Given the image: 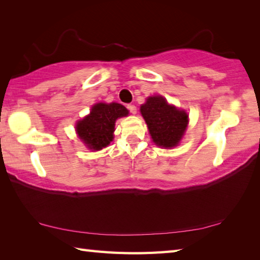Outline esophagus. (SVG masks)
Wrapping results in <instances>:
<instances>
[{
  "label": "esophagus",
  "instance_id": "34e87169",
  "mask_svg": "<svg viewBox=\"0 0 260 260\" xmlns=\"http://www.w3.org/2000/svg\"><path fill=\"white\" fill-rule=\"evenodd\" d=\"M127 109H128L132 114H136V112H137L135 105H131V104L127 105Z\"/></svg>",
  "mask_w": 260,
  "mask_h": 260
}]
</instances>
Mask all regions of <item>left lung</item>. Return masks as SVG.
Instances as JSON below:
<instances>
[{"label":"left lung","instance_id":"obj_1","mask_svg":"<svg viewBox=\"0 0 260 260\" xmlns=\"http://www.w3.org/2000/svg\"><path fill=\"white\" fill-rule=\"evenodd\" d=\"M153 142L162 147L178 145L187 125V114L171 106L161 96L150 97L141 106Z\"/></svg>","mask_w":260,"mask_h":260}]
</instances>
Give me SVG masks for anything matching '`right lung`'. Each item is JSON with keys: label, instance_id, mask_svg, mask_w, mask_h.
Masks as SVG:
<instances>
[{"label": "right lung", "instance_id": "1", "mask_svg": "<svg viewBox=\"0 0 260 260\" xmlns=\"http://www.w3.org/2000/svg\"><path fill=\"white\" fill-rule=\"evenodd\" d=\"M126 115L128 110L120 104H96L90 114L77 123V133L90 150L99 151L113 141L116 119Z\"/></svg>", "mask_w": 260, "mask_h": 260}]
</instances>
